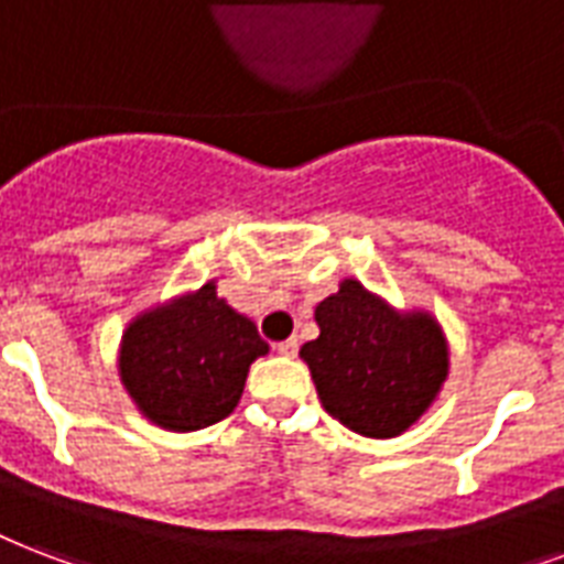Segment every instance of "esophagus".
Wrapping results in <instances>:
<instances>
[{"instance_id":"obj_1","label":"esophagus","mask_w":564,"mask_h":564,"mask_svg":"<svg viewBox=\"0 0 564 564\" xmlns=\"http://www.w3.org/2000/svg\"><path fill=\"white\" fill-rule=\"evenodd\" d=\"M274 349H278V355H283V358H295V355H299V339L295 337L283 339V343H278Z\"/></svg>"}]
</instances>
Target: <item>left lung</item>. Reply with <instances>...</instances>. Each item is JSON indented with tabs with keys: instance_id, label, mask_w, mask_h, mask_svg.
<instances>
[{
	"instance_id": "obj_1",
	"label": "left lung",
	"mask_w": 564,
	"mask_h": 564,
	"mask_svg": "<svg viewBox=\"0 0 564 564\" xmlns=\"http://www.w3.org/2000/svg\"><path fill=\"white\" fill-rule=\"evenodd\" d=\"M319 337L301 346L322 405L364 437H397L435 402L449 372L432 313L393 311L355 278L316 307Z\"/></svg>"
}]
</instances>
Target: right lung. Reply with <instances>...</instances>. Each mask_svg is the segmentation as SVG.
<instances>
[{
  "mask_svg": "<svg viewBox=\"0 0 564 564\" xmlns=\"http://www.w3.org/2000/svg\"><path fill=\"white\" fill-rule=\"evenodd\" d=\"M265 351L257 325L218 299L209 281L129 322L120 381L150 423L197 432L234 414L248 367Z\"/></svg>",
  "mask_w": 564,
  "mask_h": 564,
  "instance_id": "right-lung-1",
  "label": "right lung"
}]
</instances>
